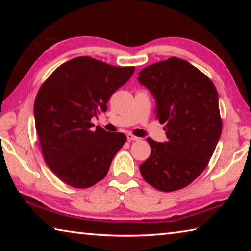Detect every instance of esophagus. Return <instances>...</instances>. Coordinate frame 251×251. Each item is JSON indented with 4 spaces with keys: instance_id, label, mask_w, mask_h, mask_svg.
Returning <instances> with one entry per match:
<instances>
[{
    "instance_id": "34e87169",
    "label": "esophagus",
    "mask_w": 251,
    "mask_h": 251,
    "mask_svg": "<svg viewBox=\"0 0 251 251\" xmlns=\"http://www.w3.org/2000/svg\"><path fill=\"white\" fill-rule=\"evenodd\" d=\"M127 139H128L129 142H130V141H137L138 137H136V136L131 135V134H128V135H127Z\"/></svg>"
}]
</instances>
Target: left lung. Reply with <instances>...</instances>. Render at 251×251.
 Here are the masks:
<instances>
[{"label":"left lung","mask_w":251,"mask_h":251,"mask_svg":"<svg viewBox=\"0 0 251 251\" xmlns=\"http://www.w3.org/2000/svg\"><path fill=\"white\" fill-rule=\"evenodd\" d=\"M138 82L156 101V116L166 123L167 142L147 138L151 156L139 166L148 184L175 192L196 179L206 168L222 135L218 93L215 85L185 59L171 57L143 69Z\"/></svg>","instance_id":"left-lung-1"}]
</instances>
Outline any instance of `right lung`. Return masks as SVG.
<instances>
[{
  "mask_svg": "<svg viewBox=\"0 0 251 251\" xmlns=\"http://www.w3.org/2000/svg\"><path fill=\"white\" fill-rule=\"evenodd\" d=\"M134 71L79 56L57 67L41 86L35 128L46 165L63 182L88 188L106 176L126 136L99 126L93 130L91 120L106 112L109 97Z\"/></svg>",
  "mask_w": 251,
  "mask_h": 251,
  "instance_id": "1",
  "label": "right lung"
}]
</instances>
